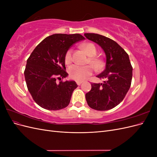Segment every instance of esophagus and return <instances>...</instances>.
<instances>
[{
    "instance_id": "34e87169",
    "label": "esophagus",
    "mask_w": 157,
    "mask_h": 157,
    "mask_svg": "<svg viewBox=\"0 0 157 157\" xmlns=\"http://www.w3.org/2000/svg\"><path fill=\"white\" fill-rule=\"evenodd\" d=\"M82 82H83V81H77V82H76V83H77V85H78V86H79V85L81 84Z\"/></svg>"
}]
</instances>
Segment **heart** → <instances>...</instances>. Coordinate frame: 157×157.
I'll use <instances>...</instances> for the list:
<instances>
[{
    "label": "heart",
    "mask_w": 157,
    "mask_h": 157,
    "mask_svg": "<svg viewBox=\"0 0 157 157\" xmlns=\"http://www.w3.org/2000/svg\"><path fill=\"white\" fill-rule=\"evenodd\" d=\"M81 48L87 54L89 58L87 63L93 66L94 69L99 71L103 70L105 66V60L102 57L98 56L97 48L92 42H85L80 45ZM72 49H69L65 52L64 61L65 64H70L72 61ZM68 73L71 79L77 81H83L88 78L93 73V68L90 65L78 66L73 65L68 69Z\"/></svg>",
    "instance_id": "heart-1"
}]
</instances>
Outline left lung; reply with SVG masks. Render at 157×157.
Listing matches in <instances>:
<instances>
[{
	"label": "left lung",
	"mask_w": 157,
	"mask_h": 157,
	"mask_svg": "<svg viewBox=\"0 0 157 157\" xmlns=\"http://www.w3.org/2000/svg\"><path fill=\"white\" fill-rule=\"evenodd\" d=\"M88 39L100 46L106 55L105 69L97 76L106 78L102 83H92V89L86 94L90 107L107 111L118 105L129 90L132 78V66L128 54L115 41L95 33H84Z\"/></svg>",
	"instance_id": "1"
}]
</instances>
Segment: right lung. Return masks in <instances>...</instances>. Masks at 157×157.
Returning a JSON list of instances; mask_svg holds the SVG:
<instances>
[{"label": "right lung", "instance_id": "add662e5", "mask_svg": "<svg viewBox=\"0 0 157 157\" xmlns=\"http://www.w3.org/2000/svg\"><path fill=\"white\" fill-rule=\"evenodd\" d=\"M84 39L80 34L50 35L36 46L27 59L24 71L27 89L41 107L56 111L68 106L78 85L61 80L68 75L64 56L71 46Z\"/></svg>", "mask_w": 157, "mask_h": 157}]
</instances>
